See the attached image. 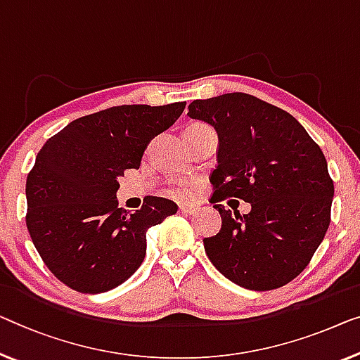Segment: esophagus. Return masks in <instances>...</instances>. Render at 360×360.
Here are the masks:
<instances>
[{"mask_svg": "<svg viewBox=\"0 0 360 360\" xmlns=\"http://www.w3.org/2000/svg\"><path fill=\"white\" fill-rule=\"evenodd\" d=\"M179 212L184 214H194L197 212V208L191 205H179Z\"/></svg>", "mask_w": 360, "mask_h": 360, "instance_id": "esophagus-1", "label": "esophagus"}]
</instances>
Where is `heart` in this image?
<instances>
[{"label": "heart", "mask_w": 360, "mask_h": 360, "mask_svg": "<svg viewBox=\"0 0 360 360\" xmlns=\"http://www.w3.org/2000/svg\"><path fill=\"white\" fill-rule=\"evenodd\" d=\"M194 126H202V124H191V126H187V127H194ZM173 194L174 195H178V197H182L186 194V187L184 186H176L174 189H173Z\"/></svg>", "instance_id": "1"}]
</instances>
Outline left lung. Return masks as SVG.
Here are the masks:
<instances>
[{"label":"left lung","instance_id":"1","mask_svg":"<svg viewBox=\"0 0 360 360\" xmlns=\"http://www.w3.org/2000/svg\"><path fill=\"white\" fill-rule=\"evenodd\" d=\"M187 116L214 127L213 208L221 229L203 239L214 268L252 291L281 288L304 271L330 226L335 187L325 155L296 117L248 94L194 100ZM249 201L240 217L218 201Z\"/></svg>","mask_w":360,"mask_h":360}]
</instances>
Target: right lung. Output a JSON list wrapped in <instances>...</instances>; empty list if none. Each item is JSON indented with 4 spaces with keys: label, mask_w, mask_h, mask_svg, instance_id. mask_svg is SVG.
<instances>
[{
    "label": "right lung",
    "mask_w": 360,
    "mask_h": 360,
    "mask_svg": "<svg viewBox=\"0 0 360 360\" xmlns=\"http://www.w3.org/2000/svg\"><path fill=\"white\" fill-rule=\"evenodd\" d=\"M186 101L122 105L82 116L48 139L27 176V229L50 271L85 294L115 289L146 259L147 229L178 212L147 197L129 214L117 179L139 169L150 141L171 127Z\"/></svg>",
    "instance_id": "right-lung-1"
}]
</instances>
